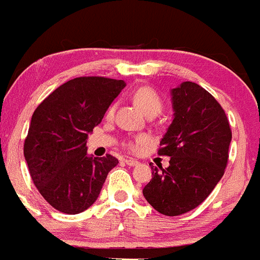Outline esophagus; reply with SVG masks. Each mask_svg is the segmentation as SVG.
Segmentation results:
<instances>
[{
  "instance_id": "1",
  "label": "esophagus",
  "mask_w": 260,
  "mask_h": 260,
  "mask_svg": "<svg viewBox=\"0 0 260 260\" xmlns=\"http://www.w3.org/2000/svg\"><path fill=\"white\" fill-rule=\"evenodd\" d=\"M124 161H125V164H127V166H131V167H135V166H137V164H138L137 160L131 159V157H129V159H125Z\"/></svg>"
}]
</instances>
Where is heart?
I'll use <instances>...</instances> for the list:
<instances>
[{
  "mask_svg": "<svg viewBox=\"0 0 260 260\" xmlns=\"http://www.w3.org/2000/svg\"><path fill=\"white\" fill-rule=\"evenodd\" d=\"M133 101L146 115L150 113H154V111L155 113H160V110L163 108V103L160 100V97L150 87H140L138 89H136L135 93H133ZM113 114L114 106H110L108 110V116H111ZM146 142L147 138L145 136H140V137L136 138L135 142L129 144V147L132 150H137L138 147L144 146Z\"/></svg>",
  "mask_w": 260,
  "mask_h": 260,
  "instance_id": "1",
  "label": "heart"
}]
</instances>
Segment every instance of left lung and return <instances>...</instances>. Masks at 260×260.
<instances>
[{
	"label": "left lung",
	"instance_id": "1",
	"mask_svg": "<svg viewBox=\"0 0 260 260\" xmlns=\"http://www.w3.org/2000/svg\"><path fill=\"white\" fill-rule=\"evenodd\" d=\"M173 120L160 141L168 168L152 166L145 199L159 213L181 215L200 205L224 174L232 132L224 110L193 82L171 89ZM151 166V164H150Z\"/></svg>",
	"mask_w": 260,
	"mask_h": 260
}]
</instances>
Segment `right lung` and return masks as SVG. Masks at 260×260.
<instances>
[{
  "label": "right lung",
  "instance_id": "add662e5",
  "mask_svg": "<svg viewBox=\"0 0 260 260\" xmlns=\"http://www.w3.org/2000/svg\"><path fill=\"white\" fill-rule=\"evenodd\" d=\"M124 87V81L104 77L70 79L31 115L24 157L36 187L59 212L78 214L88 209L119 163L109 154H87L86 140Z\"/></svg>",
  "mask_w": 260,
  "mask_h": 260
}]
</instances>
